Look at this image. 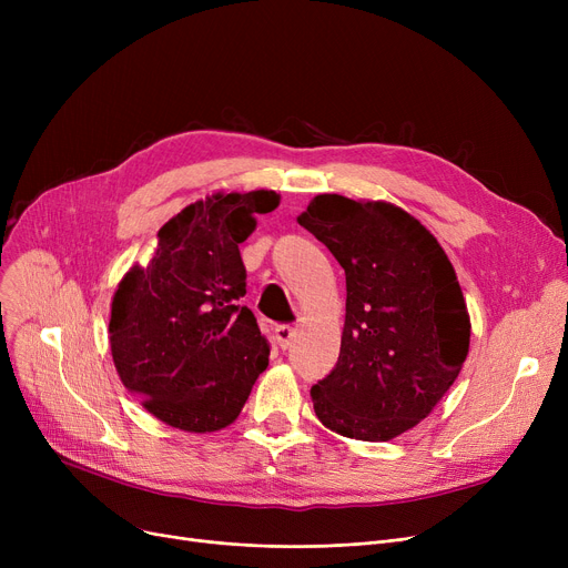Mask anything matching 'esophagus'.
I'll return each mask as SVG.
<instances>
[{"label":"esophagus","mask_w":568,"mask_h":568,"mask_svg":"<svg viewBox=\"0 0 568 568\" xmlns=\"http://www.w3.org/2000/svg\"><path fill=\"white\" fill-rule=\"evenodd\" d=\"M276 343L285 349V347H290V343H292V338H294V326H290V324H281V326H276Z\"/></svg>","instance_id":"34e87169"}]
</instances>
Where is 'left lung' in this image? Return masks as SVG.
<instances>
[{"instance_id":"1","label":"left lung","mask_w":568,"mask_h":568,"mask_svg":"<svg viewBox=\"0 0 568 568\" xmlns=\"http://www.w3.org/2000/svg\"><path fill=\"white\" fill-rule=\"evenodd\" d=\"M345 268L334 371L313 384L317 419L343 437L386 442L414 428L456 382L469 315L437 239L400 206L317 195L296 219Z\"/></svg>"}]
</instances>
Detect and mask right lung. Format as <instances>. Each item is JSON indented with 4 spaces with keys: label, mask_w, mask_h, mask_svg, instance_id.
<instances>
[{
    "label": "right lung",
    "mask_w": 568,
    "mask_h": 568,
    "mask_svg": "<svg viewBox=\"0 0 568 568\" xmlns=\"http://www.w3.org/2000/svg\"><path fill=\"white\" fill-rule=\"evenodd\" d=\"M278 200L274 191H251L189 204L159 230L146 268L133 266L114 292L116 373L172 428L230 426L268 366V341L239 306L246 294L239 244L255 230V214L274 212Z\"/></svg>",
    "instance_id": "add662e5"
}]
</instances>
